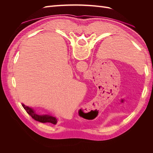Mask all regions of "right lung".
Returning <instances> with one entry per match:
<instances>
[{
	"instance_id": "1",
	"label": "right lung",
	"mask_w": 153,
	"mask_h": 153,
	"mask_svg": "<svg viewBox=\"0 0 153 153\" xmlns=\"http://www.w3.org/2000/svg\"><path fill=\"white\" fill-rule=\"evenodd\" d=\"M22 105L23 107H24V108L27 114H29L32 117V118L34 119L35 121H37L40 123H50L53 124H57V119L55 117H53L52 115H48V114H43V115L38 114L32 108L29 107L28 106H26L23 103H22Z\"/></svg>"
}]
</instances>
